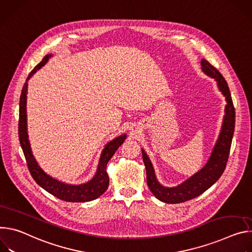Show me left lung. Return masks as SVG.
<instances>
[{
    "instance_id": "1",
    "label": "left lung",
    "mask_w": 252,
    "mask_h": 252,
    "mask_svg": "<svg viewBox=\"0 0 252 252\" xmlns=\"http://www.w3.org/2000/svg\"><path fill=\"white\" fill-rule=\"evenodd\" d=\"M201 69L209 77L215 79L219 91L225 97V115L223 117L221 131L211 155L202 169L175 187L161 185L155 175L153 165L142 150V158L146 167L147 184L154 196L165 203H181L199 196L210 188L224 172L229 157L231 141L235 127V110L227 83L220 72L205 59L201 60Z\"/></svg>"
}]
</instances>
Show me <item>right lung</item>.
Wrapping results in <instances>:
<instances>
[{
	"label": "right lung",
	"instance_id": "1",
	"mask_svg": "<svg viewBox=\"0 0 252 252\" xmlns=\"http://www.w3.org/2000/svg\"><path fill=\"white\" fill-rule=\"evenodd\" d=\"M51 57H52V54L45 56L43 60L32 70L29 76H28L26 83L23 86L21 97H20V115H19L20 144L23 149L24 155L26 157V161H27L28 167H29V171L32 177L42 188H44L46 191L54 195V196L64 201H68V202L92 201L98 198L99 196H101V195L107 190L109 186V177L106 171L107 163L112 158V156L114 155L116 150L121 146V144H123V142L126 139V135L123 134L121 136H118L105 145L100 156L97 171L94 177L86 183L79 184V185L67 184L51 177L41 168L32 153L29 136H28V131H27L26 105H27L28 80L33 76L34 73H36V71L41 69Z\"/></svg>",
	"mask_w": 252,
	"mask_h": 252
}]
</instances>
